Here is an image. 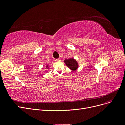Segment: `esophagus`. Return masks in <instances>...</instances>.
<instances>
[{"instance_id":"34e87169","label":"esophagus","mask_w":125,"mask_h":125,"mask_svg":"<svg viewBox=\"0 0 125 125\" xmlns=\"http://www.w3.org/2000/svg\"><path fill=\"white\" fill-rule=\"evenodd\" d=\"M60 60H60V59H56V62H60Z\"/></svg>"}]
</instances>
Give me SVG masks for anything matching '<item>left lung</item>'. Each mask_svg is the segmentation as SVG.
Returning a JSON list of instances; mask_svg holds the SVG:
<instances>
[{
    "mask_svg": "<svg viewBox=\"0 0 125 125\" xmlns=\"http://www.w3.org/2000/svg\"><path fill=\"white\" fill-rule=\"evenodd\" d=\"M64 62L70 69L73 71L76 70L79 68V64L77 61L73 58L66 59L64 60Z\"/></svg>",
    "mask_w": 125,
    "mask_h": 125,
    "instance_id": "left-lung-1",
    "label": "left lung"
}]
</instances>
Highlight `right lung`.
<instances>
[{
    "instance_id": "right-lung-1",
    "label": "right lung",
    "mask_w": 125,
    "mask_h": 125,
    "mask_svg": "<svg viewBox=\"0 0 125 125\" xmlns=\"http://www.w3.org/2000/svg\"><path fill=\"white\" fill-rule=\"evenodd\" d=\"M49 66H50V65H49V63H48L47 65L45 66V67H46V70H45V71L46 72V73H47V72L48 71V70L50 69V67H49Z\"/></svg>"
}]
</instances>
